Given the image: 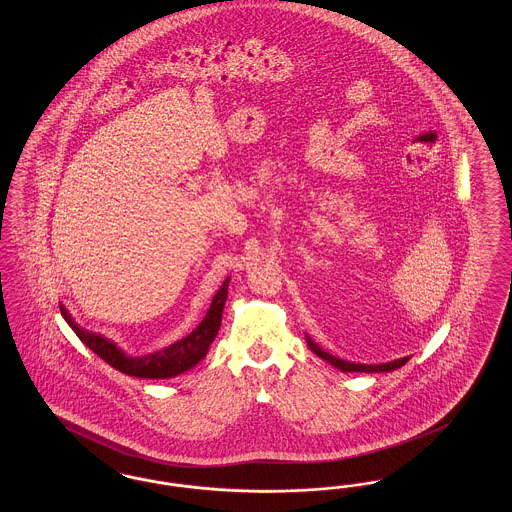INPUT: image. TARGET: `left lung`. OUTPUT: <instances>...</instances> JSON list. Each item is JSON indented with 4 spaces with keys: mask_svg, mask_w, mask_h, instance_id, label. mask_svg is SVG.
<instances>
[{
    "mask_svg": "<svg viewBox=\"0 0 512 512\" xmlns=\"http://www.w3.org/2000/svg\"><path fill=\"white\" fill-rule=\"evenodd\" d=\"M307 345L311 347V351L318 355L320 359L328 361L330 365L340 368L341 372H391L395 368H401L409 361V357H403V359H397V361H391V363H382V365H361V363H349V361H343L340 357H334L330 355L328 351H324L322 347H318L315 341L311 340L309 336H305Z\"/></svg>",
    "mask_w": 512,
    "mask_h": 512,
    "instance_id": "8db88e82",
    "label": "left lung"
}]
</instances>
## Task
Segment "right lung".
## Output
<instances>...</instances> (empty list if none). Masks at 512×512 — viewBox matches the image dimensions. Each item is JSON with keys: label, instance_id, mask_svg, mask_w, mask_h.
I'll return each mask as SVG.
<instances>
[{"label": "right lung", "instance_id": "obj_1", "mask_svg": "<svg viewBox=\"0 0 512 512\" xmlns=\"http://www.w3.org/2000/svg\"><path fill=\"white\" fill-rule=\"evenodd\" d=\"M228 282L230 278L222 282L219 292L211 301L207 315L199 322V326L192 334H188L182 340L174 341L172 345L157 353H147L144 357L126 355L121 347H117V343L107 340L101 334L80 328L63 305L59 309L80 341L86 343V347H90L105 363L117 368L122 374L136 376V378H172L197 365L207 355L211 343L217 338L220 322H222V309L228 297Z\"/></svg>", "mask_w": 512, "mask_h": 512}]
</instances>
